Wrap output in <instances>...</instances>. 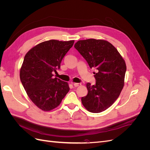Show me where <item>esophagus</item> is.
<instances>
[{
  "label": "esophagus",
  "instance_id": "34e87169",
  "mask_svg": "<svg viewBox=\"0 0 150 150\" xmlns=\"http://www.w3.org/2000/svg\"><path fill=\"white\" fill-rule=\"evenodd\" d=\"M81 84H80V83H73V85L74 87H78V86H79Z\"/></svg>",
  "mask_w": 150,
  "mask_h": 150
}]
</instances>
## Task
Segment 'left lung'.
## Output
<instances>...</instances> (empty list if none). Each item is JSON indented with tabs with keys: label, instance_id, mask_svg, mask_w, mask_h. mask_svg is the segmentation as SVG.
Instances as JSON below:
<instances>
[{
	"label": "left lung",
	"instance_id": "obj_1",
	"mask_svg": "<svg viewBox=\"0 0 150 150\" xmlns=\"http://www.w3.org/2000/svg\"><path fill=\"white\" fill-rule=\"evenodd\" d=\"M78 50L94 72L96 84H86L88 93L81 102L89 112L105 111L119 97L125 83L126 66L117 50L106 40L89 39L77 42Z\"/></svg>",
	"mask_w": 150,
	"mask_h": 150
}]
</instances>
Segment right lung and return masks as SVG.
Listing matches in <instances>:
<instances>
[{"label": "right lung", "mask_w": 150, "mask_h": 150, "mask_svg": "<svg viewBox=\"0 0 150 150\" xmlns=\"http://www.w3.org/2000/svg\"><path fill=\"white\" fill-rule=\"evenodd\" d=\"M74 42L49 40L36 45L25 54L20 70L21 81L30 100L40 110L49 111L56 108L69 92L67 82L52 76Z\"/></svg>", "instance_id": "add662e5"}]
</instances>
